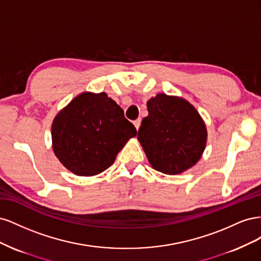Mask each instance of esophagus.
<instances>
[{
	"label": "esophagus",
	"mask_w": 261,
	"mask_h": 261,
	"mask_svg": "<svg viewBox=\"0 0 261 261\" xmlns=\"http://www.w3.org/2000/svg\"><path fill=\"white\" fill-rule=\"evenodd\" d=\"M140 124H141V120H140V118H137L136 121H134V125H135V127H136L137 130H138L139 127H140Z\"/></svg>",
	"instance_id": "34e87169"
}]
</instances>
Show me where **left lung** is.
I'll return each mask as SVG.
<instances>
[{
  "label": "left lung",
  "instance_id": "8db88e82",
  "mask_svg": "<svg viewBox=\"0 0 261 261\" xmlns=\"http://www.w3.org/2000/svg\"><path fill=\"white\" fill-rule=\"evenodd\" d=\"M148 116L137 138L149 163L165 174H178L200 159L207 129L196 109L184 99L156 94L147 102Z\"/></svg>",
  "mask_w": 261,
  "mask_h": 261
}]
</instances>
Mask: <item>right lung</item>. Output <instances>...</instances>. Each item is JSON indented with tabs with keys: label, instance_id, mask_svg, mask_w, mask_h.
Masks as SVG:
<instances>
[{
	"label": "right lung",
	"instance_id": "obj_1",
	"mask_svg": "<svg viewBox=\"0 0 261 261\" xmlns=\"http://www.w3.org/2000/svg\"><path fill=\"white\" fill-rule=\"evenodd\" d=\"M137 130L107 93L84 92L55 116L52 143L55 155L76 175L107 170Z\"/></svg>",
	"mask_w": 261,
	"mask_h": 261
}]
</instances>
